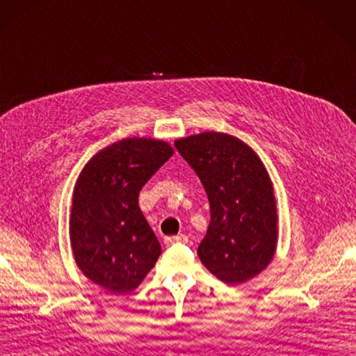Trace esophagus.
<instances>
[{
	"label": "esophagus",
	"mask_w": 356,
	"mask_h": 356,
	"mask_svg": "<svg viewBox=\"0 0 356 356\" xmlns=\"http://www.w3.org/2000/svg\"><path fill=\"white\" fill-rule=\"evenodd\" d=\"M188 241V238L185 234H177V236H168V238L163 239V243L170 247V245H175V243H185Z\"/></svg>",
	"instance_id": "esophagus-1"
}]
</instances>
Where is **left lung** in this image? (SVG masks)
Wrapping results in <instances>:
<instances>
[{"instance_id":"8db88e82","label":"left lung","mask_w":356,"mask_h":356,"mask_svg":"<svg viewBox=\"0 0 356 356\" xmlns=\"http://www.w3.org/2000/svg\"><path fill=\"white\" fill-rule=\"evenodd\" d=\"M195 171L211 204V224L198 257L225 284L265 269L277 247V211L263 162L236 136L203 132L175 143Z\"/></svg>"}]
</instances>
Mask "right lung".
<instances>
[{
  "mask_svg": "<svg viewBox=\"0 0 356 356\" xmlns=\"http://www.w3.org/2000/svg\"><path fill=\"white\" fill-rule=\"evenodd\" d=\"M172 153L163 141L126 138L96 153L76 181L72 251L84 275L114 295L138 287L161 256L138 195Z\"/></svg>",
  "mask_w": 356,
  "mask_h": 356,
  "instance_id": "add662e5",
  "label": "right lung"
}]
</instances>
